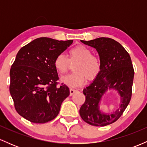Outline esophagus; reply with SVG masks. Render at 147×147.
Segmentation results:
<instances>
[{
  "label": "esophagus",
  "instance_id": "esophagus-1",
  "mask_svg": "<svg viewBox=\"0 0 147 147\" xmlns=\"http://www.w3.org/2000/svg\"><path fill=\"white\" fill-rule=\"evenodd\" d=\"M76 91H77V90H75V89H73V88H70V95H73V94L75 93Z\"/></svg>",
  "mask_w": 147,
  "mask_h": 147
}]
</instances>
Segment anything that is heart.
<instances>
[{
	"mask_svg": "<svg viewBox=\"0 0 147 147\" xmlns=\"http://www.w3.org/2000/svg\"><path fill=\"white\" fill-rule=\"evenodd\" d=\"M70 63H75V72L61 77L62 83L70 87H79L85 83L86 79L92 81L98 76L102 68V61L99 57L83 45H78L69 50L68 59L63 54H59L54 60V66L59 74H64L70 68Z\"/></svg>",
	"mask_w": 147,
	"mask_h": 147,
	"instance_id": "b5f03b06",
	"label": "heart"
}]
</instances>
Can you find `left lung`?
<instances>
[{
  "label": "left lung",
  "mask_w": 147,
  "mask_h": 147,
  "mask_svg": "<svg viewBox=\"0 0 147 147\" xmlns=\"http://www.w3.org/2000/svg\"><path fill=\"white\" fill-rule=\"evenodd\" d=\"M82 42L97 50L102 68L94 82L83 90L86 100L79 109V114L84 122L90 125H109L122 116L131 101L134 77L131 57L124 47L113 38L100 37ZM111 88L117 90L122 97L121 107L113 114H104L99 111L98 104L103 94Z\"/></svg>",
  "instance_id": "1"
}]
</instances>
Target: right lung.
Instances as JSON below:
<instances>
[{
    "instance_id": "add662e5",
    "label": "right lung",
    "mask_w": 147,
    "mask_h": 147,
    "mask_svg": "<svg viewBox=\"0 0 147 147\" xmlns=\"http://www.w3.org/2000/svg\"><path fill=\"white\" fill-rule=\"evenodd\" d=\"M41 37L22 47L10 69L9 92L20 115L33 123L52 120L63 101L70 95L54 66V60L72 44Z\"/></svg>"
}]
</instances>
